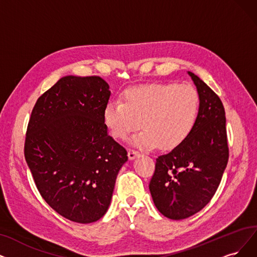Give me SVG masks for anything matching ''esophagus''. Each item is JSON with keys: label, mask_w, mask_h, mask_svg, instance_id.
I'll return each instance as SVG.
<instances>
[{"label": "esophagus", "mask_w": 257, "mask_h": 257, "mask_svg": "<svg viewBox=\"0 0 257 257\" xmlns=\"http://www.w3.org/2000/svg\"><path fill=\"white\" fill-rule=\"evenodd\" d=\"M139 155H140V153H139L138 151H135V150H130V151H128V158H130L131 160L135 159V158L138 157Z\"/></svg>", "instance_id": "obj_1"}]
</instances>
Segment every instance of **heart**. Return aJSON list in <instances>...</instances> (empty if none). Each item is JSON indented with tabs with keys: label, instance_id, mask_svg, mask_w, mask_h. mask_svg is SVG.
I'll return each instance as SVG.
<instances>
[{
	"label": "heart",
	"instance_id": "heart-1",
	"mask_svg": "<svg viewBox=\"0 0 257 257\" xmlns=\"http://www.w3.org/2000/svg\"><path fill=\"white\" fill-rule=\"evenodd\" d=\"M200 108L198 91L177 83H152L127 88L121 101H111L103 110V122L115 139H125L140 126L133 145L150 150L159 145L172 150L195 126Z\"/></svg>",
	"mask_w": 257,
	"mask_h": 257
}]
</instances>
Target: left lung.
<instances>
[{
  "label": "left lung",
  "instance_id": "8db88e82",
  "mask_svg": "<svg viewBox=\"0 0 257 257\" xmlns=\"http://www.w3.org/2000/svg\"><path fill=\"white\" fill-rule=\"evenodd\" d=\"M200 99L191 134L156 159L150 192L158 211L171 219H184L210 202L229 160L225 112L219 97L188 71Z\"/></svg>",
  "mask_w": 257,
  "mask_h": 257
}]
</instances>
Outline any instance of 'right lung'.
Segmentation results:
<instances>
[{
    "mask_svg": "<svg viewBox=\"0 0 257 257\" xmlns=\"http://www.w3.org/2000/svg\"><path fill=\"white\" fill-rule=\"evenodd\" d=\"M109 86L98 77L66 76L41 96L30 116L24 155L41 196L79 223L106 213L127 152L107 134Z\"/></svg>",
    "mask_w": 257,
    "mask_h": 257,
    "instance_id": "obj_1",
    "label": "right lung"
}]
</instances>
